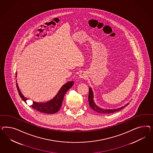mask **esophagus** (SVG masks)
<instances>
[{"instance_id": "34e87169", "label": "esophagus", "mask_w": 153, "mask_h": 153, "mask_svg": "<svg viewBox=\"0 0 153 153\" xmlns=\"http://www.w3.org/2000/svg\"><path fill=\"white\" fill-rule=\"evenodd\" d=\"M80 79H85L87 77V74L85 72H81L79 74Z\"/></svg>"}]
</instances>
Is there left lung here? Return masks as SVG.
Masks as SVG:
<instances>
[{
	"label": "left lung",
	"instance_id": "1",
	"mask_svg": "<svg viewBox=\"0 0 153 153\" xmlns=\"http://www.w3.org/2000/svg\"><path fill=\"white\" fill-rule=\"evenodd\" d=\"M88 102H89V105L90 108L93 109L94 111H97V113H102V114H109V113H112L114 112L119 111L120 110L122 109L123 108H124L125 107H122L119 108V109H104L100 108L99 107H97V105L95 104V102L93 101V91L91 90V88H89V91H88ZM128 104L126 105V106H127Z\"/></svg>",
	"mask_w": 153,
	"mask_h": 153
}]
</instances>
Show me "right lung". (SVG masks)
<instances>
[{
  "mask_svg": "<svg viewBox=\"0 0 153 153\" xmlns=\"http://www.w3.org/2000/svg\"><path fill=\"white\" fill-rule=\"evenodd\" d=\"M73 85V81L68 82L60 88L59 92L56 95V97L51 100L44 103H38L33 102V104L30 107L37 111H40L42 113L48 114L55 113L60 109L65 94L72 86ZM16 86L19 92V95L24 102H26L27 99L24 97L22 93H21L17 83H16Z\"/></svg>",
  "mask_w": 153,
  "mask_h": 153,
  "instance_id": "add662e5",
  "label": "right lung"
}]
</instances>
